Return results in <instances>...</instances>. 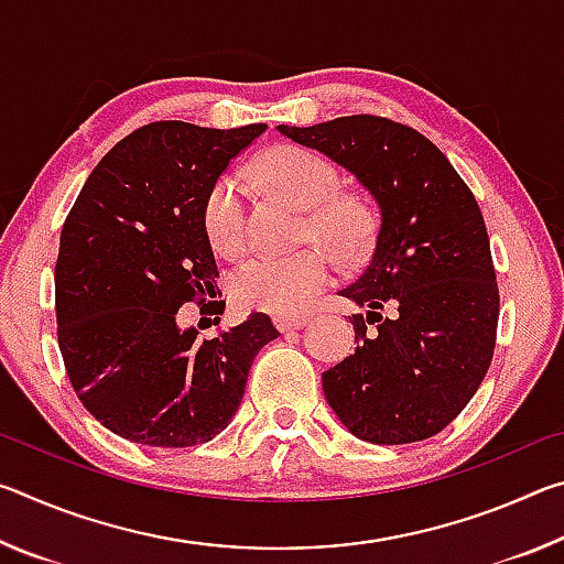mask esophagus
I'll use <instances>...</instances> for the list:
<instances>
[{
  "instance_id": "34e87169",
  "label": "esophagus",
  "mask_w": 564,
  "mask_h": 564,
  "mask_svg": "<svg viewBox=\"0 0 564 564\" xmlns=\"http://www.w3.org/2000/svg\"><path fill=\"white\" fill-rule=\"evenodd\" d=\"M273 323H275V328H279L281 333H289V330L303 328L305 323H308V318H305V316H275Z\"/></svg>"
}]
</instances>
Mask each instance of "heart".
Listing matches in <instances>:
<instances>
[{
    "mask_svg": "<svg viewBox=\"0 0 564 564\" xmlns=\"http://www.w3.org/2000/svg\"><path fill=\"white\" fill-rule=\"evenodd\" d=\"M256 174L273 194L303 208V238H318L346 261L366 251L373 218L356 196L336 194L338 171L330 161L301 147H279L259 159ZM204 224L218 251L228 256L243 251L246 188L241 178L221 176L216 181L206 196ZM333 273L336 261L321 246L291 256H256L236 271L234 295L248 311L293 316L326 289Z\"/></svg>",
    "mask_w": 564,
    "mask_h": 564,
    "instance_id": "heart-1",
    "label": "heart"
}]
</instances>
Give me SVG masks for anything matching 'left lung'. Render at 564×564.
I'll return each mask as SVG.
<instances>
[{"mask_svg": "<svg viewBox=\"0 0 564 564\" xmlns=\"http://www.w3.org/2000/svg\"><path fill=\"white\" fill-rule=\"evenodd\" d=\"M358 176L378 231L362 273L340 295L358 348L323 373V393L352 435L376 445L433 437L488 373L500 291L473 191L431 139L376 113L279 127Z\"/></svg>", "mask_w": 564, "mask_h": 564, "instance_id": "left-lung-1", "label": "left lung"}]
</instances>
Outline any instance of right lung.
<instances>
[{
    "instance_id": "add662e5",
    "label": "right lung",
    "mask_w": 564,
    "mask_h": 564,
    "mask_svg": "<svg viewBox=\"0 0 564 564\" xmlns=\"http://www.w3.org/2000/svg\"><path fill=\"white\" fill-rule=\"evenodd\" d=\"M265 131L154 121L104 156L66 216L54 269L56 340L84 408L111 433L191 447L224 431L251 362L279 338L253 313L218 338L181 330L176 313L218 291L206 196ZM224 313L226 301H216Z\"/></svg>"
}]
</instances>
